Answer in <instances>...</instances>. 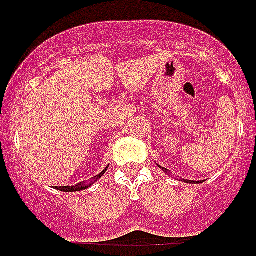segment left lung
Returning a JSON list of instances; mask_svg holds the SVG:
<instances>
[{"label":"left lung","instance_id":"8db88e82","mask_svg":"<svg viewBox=\"0 0 256 256\" xmlns=\"http://www.w3.org/2000/svg\"><path fill=\"white\" fill-rule=\"evenodd\" d=\"M158 166H160V165H158ZM161 168V166H160ZM161 169H162V170L164 172H166L168 170V169H165V168H161ZM184 182H188V184H192V182H194V181H192V182H190V181H189V180H184ZM198 182H200V181H198Z\"/></svg>","mask_w":256,"mask_h":256}]
</instances>
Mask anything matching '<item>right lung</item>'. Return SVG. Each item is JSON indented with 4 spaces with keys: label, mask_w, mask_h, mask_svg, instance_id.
<instances>
[{
    "label": "right lung",
    "mask_w": 256,
    "mask_h": 256,
    "mask_svg": "<svg viewBox=\"0 0 256 256\" xmlns=\"http://www.w3.org/2000/svg\"><path fill=\"white\" fill-rule=\"evenodd\" d=\"M106 170H107V168H106V169H104L102 173H99L98 176H95V177H94V181H91V182H87V184L80 182V184H78V185H74V186H59V188H55V189L60 190V192H80V190H84V189H87V188H90V186L92 185L95 181H98V180H99L100 177L104 174V173H106Z\"/></svg>",
    "instance_id": "1"
}]
</instances>
